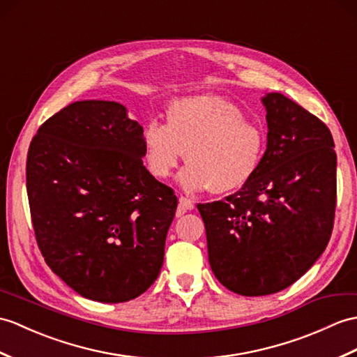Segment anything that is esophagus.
Segmentation results:
<instances>
[{
	"mask_svg": "<svg viewBox=\"0 0 357 357\" xmlns=\"http://www.w3.org/2000/svg\"><path fill=\"white\" fill-rule=\"evenodd\" d=\"M193 208H195V204H193L192 199H187V197H184V196L179 197L178 216H181V214H184V213H187V211H190V210H193Z\"/></svg>",
	"mask_w": 357,
	"mask_h": 357,
	"instance_id": "1",
	"label": "esophagus"
}]
</instances>
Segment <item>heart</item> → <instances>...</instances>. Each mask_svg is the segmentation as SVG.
Masks as SVG:
<instances>
[{"instance_id":"obj_1","label":"heart","mask_w":357,"mask_h":357,"mask_svg":"<svg viewBox=\"0 0 357 357\" xmlns=\"http://www.w3.org/2000/svg\"><path fill=\"white\" fill-rule=\"evenodd\" d=\"M225 98L199 94L182 97L167 107V124L149 121L143 129L144 161L155 178H169L184 158L178 176L187 193H229L243 187L259 167L263 134L242 119Z\"/></svg>"}]
</instances>
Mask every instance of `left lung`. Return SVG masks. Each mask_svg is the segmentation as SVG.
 <instances>
[{"label":"left lung","mask_w":357,"mask_h":357,"mask_svg":"<svg viewBox=\"0 0 357 357\" xmlns=\"http://www.w3.org/2000/svg\"><path fill=\"white\" fill-rule=\"evenodd\" d=\"M261 103L268 143L254 175L225 201L197 204L213 273L245 296L280 292L303 277L326 250L336 208L328 128L280 93Z\"/></svg>","instance_id":"left-lung-1"}]
</instances>
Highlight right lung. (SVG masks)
Masks as SVG:
<instances>
[{"mask_svg":"<svg viewBox=\"0 0 357 357\" xmlns=\"http://www.w3.org/2000/svg\"><path fill=\"white\" fill-rule=\"evenodd\" d=\"M143 156V128L126 106L106 100L63 107L30 143L38 246L50 269L88 300H134L160 275L178 197Z\"/></svg>","mask_w":357,"mask_h":357,"instance_id":"right-lung-1","label":"right lung"}]
</instances>
